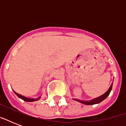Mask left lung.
Listing matches in <instances>:
<instances>
[{
    "instance_id": "8db88e82",
    "label": "left lung",
    "mask_w": 126,
    "mask_h": 126,
    "mask_svg": "<svg viewBox=\"0 0 126 126\" xmlns=\"http://www.w3.org/2000/svg\"><path fill=\"white\" fill-rule=\"evenodd\" d=\"M112 84H113V83H112L110 86L109 88V90H108L105 94H103L102 95L99 96V97H98L94 98V99H93L92 100H90V101H83V100H80L78 99H73L75 100V101H77L78 102H80V103L84 104V105H95V104L99 103H101V101H103V100L105 99L106 98L109 96V95L112 90Z\"/></svg>"
}]
</instances>
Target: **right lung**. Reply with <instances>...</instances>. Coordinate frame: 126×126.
Listing matches in <instances>:
<instances>
[{
  "instance_id": "obj_1",
  "label": "right lung",
  "mask_w": 126,
  "mask_h": 126,
  "mask_svg": "<svg viewBox=\"0 0 126 126\" xmlns=\"http://www.w3.org/2000/svg\"><path fill=\"white\" fill-rule=\"evenodd\" d=\"M14 91V90H13ZM14 92L15 93V94L19 98H20L21 99H23V101H27V102H33V101H38L40 99L41 97H39L38 98H30V97H25L24 95H21L19 94H17V92H16L15 91H14Z\"/></svg>"
}]
</instances>
